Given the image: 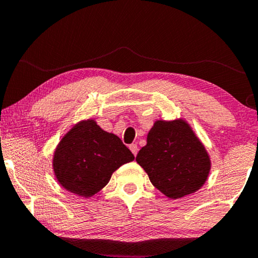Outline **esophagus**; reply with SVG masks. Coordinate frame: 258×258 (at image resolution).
Wrapping results in <instances>:
<instances>
[{
	"label": "esophagus",
	"mask_w": 258,
	"mask_h": 258,
	"mask_svg": "<svg viewBox=\"0 0 258 258\" xmlns=\"http://www.w3.org/2000/svg\"><path fill=\"white\" fill-rule=\"evenodd\" d=\"M130 150H131V152L135 154V156H137V153H138V146H137V144H131L130 145Z\"/></svg>",
	"instance_id": "esophagus-1"
}]
</instances>
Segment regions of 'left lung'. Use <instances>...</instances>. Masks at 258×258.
<instances>
[{"label":"left lung","mask_w":258,"mask_h":258,"mask_svg":"<svg viewBox=\"0 0 258 258\" xmlns=\"http://www.w3.org/2000/svg\"><path fill=\"white\" fill-rule=\"evenodd\" d=\"M136 160L153 186L171 199L198 191L211 169L207 149L184 119L157 120Z\"/></svg>","instance_id":"obj_1"}]
</instances>
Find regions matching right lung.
I'll list each match as a JSON object with an SVG mask.
<instances>
[{
    "mask_svg": "<svg viewBox=\"0 0 258 258\" xmlns=\"http://www.w3.org/2000/svg\"><path fill=\"white\" fill-rule=\"evenodd\" d=\"M133 159L118 136L87 119L75 123L57 144L53 171L63 188L89 198L107 185L114 171Z\"/></svg>",
    "mask_w": 258,
    "mask_h": 258,
    "instance_id": "right-lung-1",
    "label": "right lung"
}]
</instances>
